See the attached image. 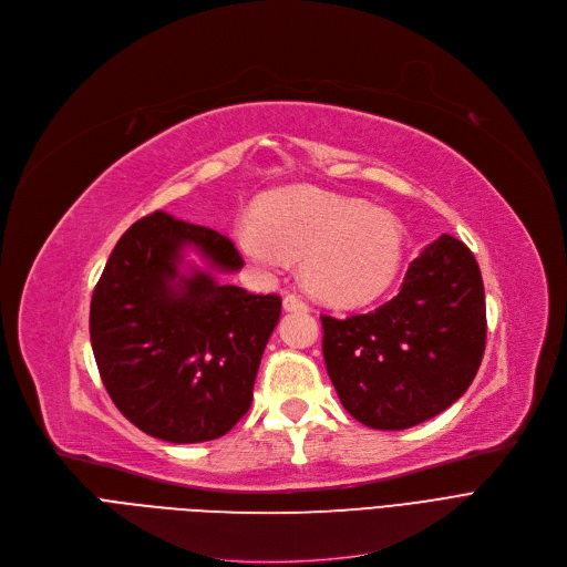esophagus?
<instances>
[{
	"label": "esophagus",
	"mask_w": 567,
	"mask_h": 567,
	"mask_svg": "<svg viewBox=\"0 0 567 567\" xmlns=\"http://www.w3.org/2000/svg\"><path fill=\"white\" fill-rule=\"evenodd\" d=\"M282 306H285V310H299V312H308L310 310V306L301 299L299 293H287Z\"/></svg>",
	"instance_id": "34e87169"
}]
</instances>
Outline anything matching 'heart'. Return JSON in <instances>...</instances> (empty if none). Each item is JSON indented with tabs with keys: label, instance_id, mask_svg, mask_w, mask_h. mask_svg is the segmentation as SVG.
<instances>
[{
	"label": "heart",
	"instance_id": "obj_1",
	"mask_svg": "<svg viewBox=\"0 0 567 567\" xmlns=\"http://www.w3.org/2000/svg\"><path fill=\"white\" fill-rule=\"evenodd\" d=\"M236 244L264 271L303 259L308 289L344 308L374 301L402 259V229L391 214L315 188L268 197L257 220L236 227Z\"/></svg>",
	"mask_w": 567,
	"mask_h": 567
}]
</instances>
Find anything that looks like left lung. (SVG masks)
Listing matches in <instances>:
<instances>
[{
  "mask_svg": "<svg viewBox=\"0 0 567 567\" xmlns=\"http://www.w3.org/2000/svg\"><path fill=\"white\" fill-rule=\"evenodd\" d=\"M323 361L342 406L374 430H406L457 402L487 340L478 261L443 234L415 257L402 289L368 315H321Z\"/></svg>",
  "mask_w": 567,
  "mask_h": 567,
  "instance_id": "1",
  "label": "left lung"
}]
</instances>
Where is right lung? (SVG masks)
I'll use <instances>...</instances> for the list:
<instances>
[{
    "label": "right lung",
    "mask_w": 567,
    "mask_h": 567,
    "mask_svg": "<svg viewBox=\"0 0 567 567\" xmlns=\"http://www.w3.org/2000/svg\"><path fill=\"white\" fill-rule=\"evenodd\" d=\"M188 244L223 271L244 266L225 234L154 212L118 238L89 310L114 406L169 443L214 441L244 419L282 306L278 293L218 285L202 271L176 282Z\"/></svg>",
    "instance_id": "add662e5"
}]
</instances>
